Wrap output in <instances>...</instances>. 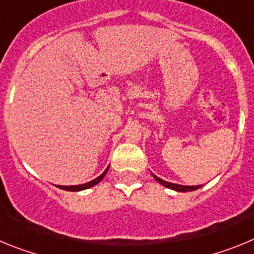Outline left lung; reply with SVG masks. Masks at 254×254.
Listing matches in <instances>:
<instances>
[{"label":"left lung","instance_id":"8db88e82","mask_svg":"<svg viewBox=\"0 0 254 254\" xmlns=\"http://www.w3.org/2000/svg\"><path fill=\"white\" fill-rule=\"evenodd\" d=\"M156 182H159L160 185H163L164 187L170 188V190H178V192H190V190H196L198 188H201V186H181V185H176V183H170V182H165L163 179H160L159 177H156L155 174H152Z\"/></svg>","mask_w":254,"mask_h":254}]
</instances>
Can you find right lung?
<instances>
[{"label":"right lung","instance_id":"right-lung-1","mask_svg":"<svg viewBox=\"0 0 254 254\" xmlns=\"http://www.w3.org/2000/svg\"><path fill=\"white\" fill-rule=\"evenodd\" d=\"M108 169H109V167L107 168V169L103 172V174H100L98 178L93 179V181L87 182V183H84V185H78V186H57L58 188H61V190H71V192H78V190H87V188L93 187V186L98 185L100 181H102L103 178L105 177V174H107Z\"/></svg>","mask_w":254,"mask_h":254}]
</instances>
